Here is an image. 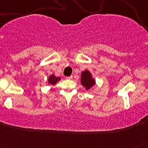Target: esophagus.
Segmentation results:
<instances>
[{"label":"esophagus","mask_w":148,"mask_h":148,"mask_svg":"<svg viewBox=\"0 0 148 148\" xmlns=\"http://www.w3.org/2000/svg\"><path fill=\"white\" fill-rule=\"evenodd\" d=\"M66 79H71L73 78V76L72 75H71V76H69V77H66Z\"/></svg>","instance_id":"esophagus-1"}]
</instances>
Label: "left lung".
<instances>
[{"label": "left lung", "mask_w": 148, "mask_h": 148, "mask_svg": "<svg viewBox=\"0 0 148 148\" xmlns=\"http://www.w3.org/2000/svg\"><path fill=\"white\" fill-rule=\"evenodd\" d=\"M81 83L82 86H84L87 90H89L91 88L95 85L94 79L92 77L91 73L88 70L84 71L82 73V78H81Z\"/></svg>", "instance_id": "8db88e82"}]
</instances>
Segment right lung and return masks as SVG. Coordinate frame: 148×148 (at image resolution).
<instances>
[{
  "mask_svg": "<svg viewBox=\"0 0 148 148\" xmlns=\"http://www.w3.org/2000/svg\"><path fill=\"white\" fill-rule=\"evenodd\" d=\"M59 80H60V77H56L54 75H51L49 77V78L48 79V83H49L50 84L52 85V86L55 85Z\"/></svg>",
  "mask_w": 148,
  "mask_h": 148,
  "instance_id": "1",
  "label": "right lung"
}]
</instances>
